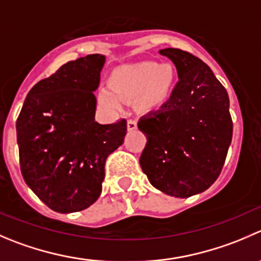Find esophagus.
Returning <instances> with one entry per match:
<instances>
[{
  "instance_id": "obj_1",
  "label": "esophagus",
  "mask_w": 261,
  "mask_h": 261,
  "mask_svg": "<svg viewBox=\"0 0 261 261\" xmlns=\"http://www.w3.org/2000/svg\"><path fill=\"white\" fill-rule=\"evenodd\" d=\"M138 127V122L135 120H128L127 121V128L128 130H135Z\"/></svg>"
}]
</instances>
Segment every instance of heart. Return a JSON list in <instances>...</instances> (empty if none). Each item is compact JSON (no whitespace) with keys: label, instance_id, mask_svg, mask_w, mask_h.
I'll list each match as a JSON object with an SVG mask.
<instances>
[{"label":"heart","instance_id":"1","mask_svg":"<svg viewBox=\"0 0 261 261\" xmlns=\"http://www.w3.org/2000/svg\"><path fill=\"white\" fill-rule=\"evenodd\" d=\"M176 82V70L171 63L141 61L117 67L110 77L111 89L98 93L100 105L110 110H120L121 98H136V106L143 112H151L168 102Z\"/></svg>","mask_w":261,"mask_h":261}]
</instances>
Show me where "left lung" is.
I'll return each instance as SVG.
<instances>
[{"instance_id": "obj_1", "label": "left lung", "mask_w": 261, "mask_h": 261, "mask_svg": "<svg viewBox=\"0 0 261 261\" xmlns=\"http://www.w3.org/2000/svg\"><path fill=\"white\" fill-rule=\"evenodd\" d=\"M159 53L174 63L179 80L161 110L139 120L146 136L140 166L155 189L189 198L209 189L223 168L233 131L229 98L200 58L178 48Z\"/></svg>"}]
</instances>
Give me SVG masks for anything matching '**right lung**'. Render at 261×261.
<instances>
[{
    "mask_svg": "<svg viewBox=\"0 0 261 261\" xmlns=\"http://www.w3.org/2000/svg\"><path fill=\"white\" fill-rule=\"evenodd\" d=\"M103 55L65 63L28 93L16 121L20 169L38 198L57 213L84 211L102 192L108 155L122 145L125 118L95 121L94 93Z\"/></svg>",
    "mask_w": 261,
    "mask_h": 261,
    "instance_id": "obj_1",
    "label": "right lung"
}]
</instances>
